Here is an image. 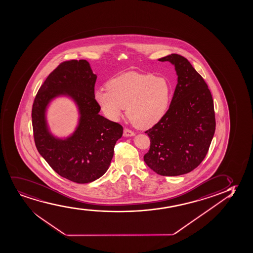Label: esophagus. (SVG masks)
Wrapping results in <instances>:
<instances>
[{
    "mask_svg": "<svg viewBox=\"0 0 253 253\" xmlns=\"http://www.w3.org/2000/svg\"><path fill=\"white\" fill-rule=\"evenodd\" d=\"M123 134H124V136H126V137H131V136H134L135 132L134 131H131V130H129L128 128H125Z\"/></svg>",
    "mask_w": 253,
    "mask_h": 253,
    "instance_id": "34e87169",
    "label": "esophagus"
}]
</instances>
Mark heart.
<instances>
[{
  "mask_svg": "<svg viewBox=\"0 0 253 253\" xmlns=\"http://www.w3.org/2000/svg\"><path fill=\"white\" fill-rule=\"evenodd\" d=\"M107 118L117 121L127 108L131 122L140 128L160 122L169 109L172 86L167 79L153 74L127 73L107 84L94 95Z\"/></svg>",
  "mask_w": 253,
  "mask_h": 253,
  "instance_id": "obj_1",
  "label": "heart"
}]
</instances>
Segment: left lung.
I'll return each mask as SVG.
<instances>
[{"instance_id":"8db88e82","label":"left lung","mask_w":253,"mask_h":253,"mask_svg":"<svg viewBox=\"0 0 253 253\" xmlns=\"http://www.w3.org/2000/svg\"><path fill=\"white\" fill-rule=\"evenodd\" d=\"M158 61L174 65L178 83L166 115L145 131L151 146L144 160L160 175H181L195 169L208 153L215 130L214 102L186 58L171 54Z\"/></svg>"}]
</instances>
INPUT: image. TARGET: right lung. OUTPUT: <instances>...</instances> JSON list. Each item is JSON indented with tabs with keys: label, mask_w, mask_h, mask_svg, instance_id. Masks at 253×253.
Returning <instances> with one entry per match:
<instances>
[{
	"label": "right lung",
	"mask_w": 253,
	"mask_h": 253,
	"mask_svg": "<svg viewBox=\"0 0 253 253\" xmlns=\"http://www.w3.org/2000/svg\"><path fill=\"white\" fill-rule=\"evenodd\" d=\"M96 80L85 60L63 61L45 80L32 105L33 136L39 154L59 175L79 184L92 182L106 173L115 143L123 133L119 123L98 114ZM60 94L71 96L81 114L77 131L66 140L50 135L44 119L48 102Z\"/></svg>",
	"instance_id": "add662e5"
}]
</instances>
